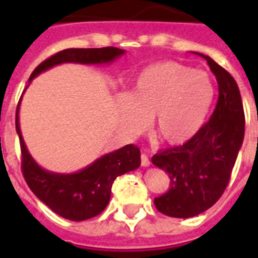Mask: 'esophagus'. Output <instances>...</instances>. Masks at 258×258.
Masks as SVG:
<instances>
[{"mask_svg": "<svg viewBox=\"0 0 258 258\" xmlns=\"http://www.w3.org/2000/svg\"><path fill=\"white\" fill-rule=\"evenodd\" d=\"M141 164H142V167H149L151 166L149 157L146 156V155H141Z\"/></svg>", "mask_w": 258, "mask_h": 258, "instance_id": "34e87169", "label": "esophagus"}]
</instances>
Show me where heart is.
I'll list each match as a JSON object with an SVG mask.
<instances>
[{
	"label": "heart",
	"instance_id": "obj_1",
	"mask_svg": "<svg viewBox=\"0 0 258 258\" xmlns=\"http://www.w3.org/2000/svg\"><path fill=\"white\" fill-rule=\"evenodd\" d=\"M214 98L209 76L177 62H162L141 72L130 96L118 99L123 125L133 134L151 118L152 135L164 145H182L205 121Z\"/></svg>",
	"mask_w": 258,
	"mask_h": 258
}]
</instances>
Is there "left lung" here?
<instances>
[{
	"mask_svg": "<svg viewBox=\"0 0 258 258\" xmlns=\"http://www.w3.org/2000/svg\"><path fill=\"white\" fill-rule=\"evenodd\" d=\"M205 59L218 84L214 112L184 145L168 148L152 157V163L170 177V188L155 198V206L160 213L175 218L198 216L221 198L243 142L244 112L238 84L210 56Z\"/></svg>",
	"mask_w": 258,
	"mask_h": 258,
	"instance_id": "obj_1",
	"label": "left lung"
}]
</instances>
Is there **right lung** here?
Here are the masks:
<instances>
[{
    "label": "right lung",
    "mask_w": 258,
    "mask_h": 258,
    "mask_svg": "<svg viewBox=\"0 0 258 258\" xmlns=\"http://www.w3.org/2000/svg\"><path fill=\"white\" fill-rule=\"evenodd\" d=\"M123 49L105 48H69L45 59L31 73L29 81L42 72L60 63L101 64L113 62L121 56ZM20 105V101H19ZM19 105L16 109V133L22 151V171L29 188L38 199L58 216L70 221H84L101 214L110 200L114 179L121 174L140 167L141 152L138 146L125 145L107 153L74 174L51 173L41 168L30 156L19 127Z\"/></svg>",
    "instance_id": "right-lung-1"
}]
</instances>
